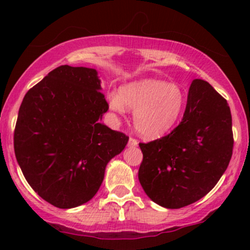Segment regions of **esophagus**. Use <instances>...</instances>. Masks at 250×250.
<instances>
[{"instance_id": "1", "label": "esophagus", "mask_w": 250, "mask_h": 250, "mask_svg": "<svg viewBox=\"0 0 250 250\" xmlns=\"http://www.w3.org/2000/svg\"><path fill=\"white\" fill-rule=\"evenodd\" d=\"M139 145V142H137L136 139H134V137H130L128 141V146L129 147H136V146Z\"/></svg>"}]
</instances>
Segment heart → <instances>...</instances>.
I'll list each match as a JSON object with an SVG mask.
<instances>
[{
  "label": "heart",
  "mask_w": 250,
  "mask_h": 250,
  "mask_svg": "<svg viewBox=\"0 0 250 250\" xmlns=\"http://www.w3.org/2000/svg\"><path fill=\"white\" fill-rule=\"evenodd\" d=\"M111 110L125 113L134 109L137 131L147 137L162 136L176 125L185 110L186 95L179 85L161 80L146 79L125 84L120 93L108 95Z\"/></svg>",
  "instance_id": "b5f03b06"
}]
</instances>
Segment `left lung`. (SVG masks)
I'll return each mask as SVG.
<instances>
[{
	"label": "left lung",
	"instance_id": "left-lung-1",
	"mask_svg": "<svg viewBox=\"0 0 250 250\" xmlns=\"http://www.w3.org/2000/svg\"><path fill=\"white\" fill-rule=\"evenodd\" d=\"M228 103L207 81L189 88L180 125L170 134L140 143L139 180L149 199L165 208L191 205L215 187L233 154Z\"/></svg>",
	"mask_w": 250,
	"mask_h": 250
}]
</instances>
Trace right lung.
I'll return each mask as SVG.
<instances>
[{"instance_id":"add662e5","label":"right lung","mask_w":250,"mask_h":250,"mask_svg":"<svg viewBox=\"0 0 250 250\" xmlns=\"http://www.w3.org/2000/svg\"><path fill=\"white\" fill-rule=\"evenodd\" d=\"M97 71L61 65L25 94L14 131V149L30 187L57 208L95 196L107 163L129 137L101 123L109 105Z\"/></svg>"}]
</instances>
